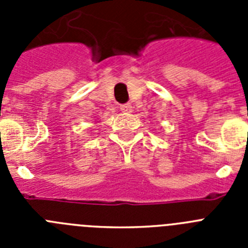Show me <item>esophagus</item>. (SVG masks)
I'll return each instance as SVG.
<instances>
[{"label":"esophagus","instance_id":"1","mask_svg":"<svg viewBox=\"0 0 248 248\" xmlns=\"http://www.w3.org/2000/svg\"><path fill=\"white\" fill-rule=\"evenodd\" d=\"M120 110H122L123 113H131V110H133V107H131L130 104L120 105Z\"/></svg>","mask_w":248,"mask_h":248}]
</instances>
